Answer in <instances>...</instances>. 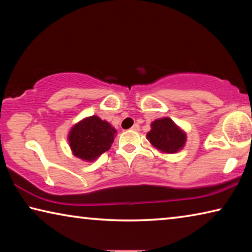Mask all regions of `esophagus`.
Listing matches in <instances>:
<instances>
[{
	"label": "esophagus",
	"instance_id": "34e87169",
	"mask_svg": "<svg viewBox=\"0 0 252 252\" xmlns=\"http://www.w3.org/2000/svg\"><path fill=\"white\" fill-rule=\"evenodd\" d=\"M131 130H132V131H135V132L139 131V130H140V126H139V125H134L133 126L131 127Z\"/></svg>",
	"mask_w": 252,
	"mask_h": 252
}]
</instances>
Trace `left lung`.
<instances>
[{"label": "left lung", "mask_w": 252, "mask_h": 252, "mask_svg": "<svg viewBox=\"0 0 252 252\" xmlns=\"http://www.w3.org/2000/svg\"><path fill=\"white\" fill-rule=\"evenodd\" d=\"M147 139L161 152L176 153L185 147L187 135L171 119L162 118L151 123V130L148 132Z\"/></svg>", "instance_id": "8db88e82"}]
</instances>
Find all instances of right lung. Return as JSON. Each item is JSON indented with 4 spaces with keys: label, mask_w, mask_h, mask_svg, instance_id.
<instances>
[{
    "label": "right lung",
    "mask_w": 252,
    "mask_h": 252,
    "mask_svg": "<svg viewBox=\"0 0 252 252\" xmlns=\"http://www.w3.org/2000/svg\"><path fill=\"white\" fill-rule=\"evenodd\" d=\"M116 133L117 130L109 122L92 116L72 126L67 140L75 157L92 162L109 150Z\"/></svg>",
    "instance_id": "1"
}]
</instances>
